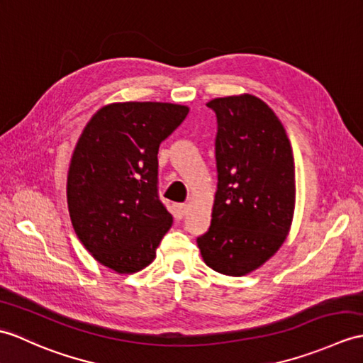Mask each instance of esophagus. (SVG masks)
<instances>
[{
    "mask_svg": "<svg viewBox=\"0 0 363 363\" xmlns=\"http://www.w3.org/2000/svg\"><path fill=\"white\" fill-rule=\"evenodd\" d=\"M187 213V204H178L176 206V216L182 220V216Z\"/></svg>",
    "mask_w": 363,
    "mask_h": 363,
    "instance_id": "1",
    "label": "esophagus"
}]
</instances>
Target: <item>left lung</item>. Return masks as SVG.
Wrapping results in <instances>:
<instances>
[{
    "label": "left lung",
    "mask_w": 363,
    "mask_h": 363,
    "mask_svg": "<svg viewBox=\"0 0 363 363\" xmlns=\"http://www.w3.org/2000/svg\"><path fill=\"white\" fill-rule=\"evenodd\" d=\"M216 114L218 190L212 224L198 241L213 271L241 277L263 266L288 237L296 207V165L280 119L263 100L229 96Z\"/></svg>",
    "instance_id": "obj_1"
}]
</instances>
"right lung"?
I'll list each match as a JSON object with an SVG mask.
<instances>
[{
    "mask_svg": "<svg viewBox=\"0 0 363 363\" xmlns=\"http://www.w3.org/2000/svg\"><path fill=\"white\" fill-rule=\"evenodd\" d=\"M189 106L111 104L91 117L67 172V208L79 240L99 263L134 274L156 258L173 216L157 195V151Z\"/></svg>",
    "mask_w": 363,
    "mask_h": 363,
    "instance_id": "1",
    "label": "right lung"
}]
</instances>
